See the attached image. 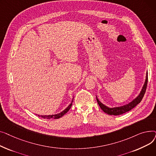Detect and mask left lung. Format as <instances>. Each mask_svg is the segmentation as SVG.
<instances>
[{
	"instance_id": "1",
	"label": "left lung",
	"mask_w": 156,
	"mask_h": 156,
	"mask_svg": "<svg viewBox=\"0 0 156 156\" xmlns=\"http://www.w3.org/2000/svg\"><path fill=\"white\" fill-rule=\"evenodd\" d=\"M147 81H148V73L147 72L146 73V78L144 85L142 88V90L140 91L139 95L135 98V99H133L132 102H130L129 103L124 105L122 106H120V107H115V108H109L108 106L105 105L103 104L101 102L99 101V100L98 99V98L96 96V99L97 101L98 104L100 106V108L105 113H107L108 114H109V115H114V116H117V115H120V114H124L130 110H132L133 108H134L135 106L141 102L142 100L143 97L144 96V94L145 93V90L147 88Z\"/></svg>"
}]
</instances>
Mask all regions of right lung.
I'll list each match as a JSON object with an SVG mask.
<instances>
[{
  "instance_id": "obj_1",
  "label": "right lung",
  "mask_w": 156,
  "mask_h": 156,
  "mask_svg": "<svg viewBox=\"0 0 156 156\" xmlns=\"http://www.w3.org/2000/svg\"><path fill=\"white\" fill-rule=\"evenodd\" d=\"M73 99L72 100V102H71V103L68 106V107L66 108L64 111H62L61 112H60V113H58V114H53V115H44V116H42V115H38V116H39V117H42V118H44V119H58V118H61L62 116H64V114L66 113V112H68V111L70 109V108H71V105H72V102H73Z\"/></svg>"
}]
</instances>
